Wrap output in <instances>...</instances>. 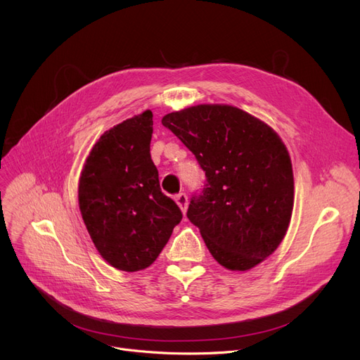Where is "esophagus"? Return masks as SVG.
<instances>
[{"label": "esophagus", "instance_id": "obj_1", "mask_svg": "<svg viewBox=\"0 0 360 360\" xmlns=\"http://www.w3.org/2000/svg\"><path fill=\"white\" fill-rule=\"evenodd\" d=\"M175 201L179 205V209L182 210V213H185L186 212V207H188V197L184 193H181V194H178L175 197Z\"/></svg>", "mask_w": 360, "mask_h": 360}]
</instances>
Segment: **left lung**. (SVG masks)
<instances>
[{
    "label": "left lung",
    "mask_w": 360,
    "mask_h": 360,
    "mask_svg": "<svg viewBox=\"0 0 360 360\" xmlns=\"http://www.w3.org/2000/svg\"><path fill=\"white\" fill-rule=\"evenodd\" d=\"M162 124L190 148L205 172L186 217L224 269L247 271L285 238L293 210V170L277 132L231 105L170 112Z\"/></svg>",
    "instance_id": "8db88e82"
}]
</instances>
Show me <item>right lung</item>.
Here are the masks:
<instances>
[{
	"label": "right lung",
	"mask_w": 360,
	"mask_h": 360,
	"mask_svg": "<svg viewBox=\"0 0 360 360\" xmlns=\"http://www.w3.org/2000/svg\"><path fill=\"white\" fill-rule=\"evenodd\" d=\"M151 134V110L105 131L79 179L87 232L102 258L121 271L151 266L182 219L176 202L160 190Z\"/></svg>",
	"instance_id": "right-lung-1"
}]
</instances>
